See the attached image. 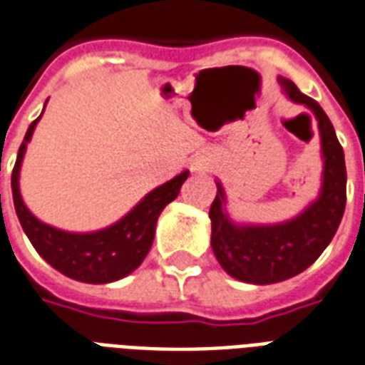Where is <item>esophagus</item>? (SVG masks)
Instances as JSON below:
<instances>
[{
  "label": "esophagus",
  "mask_w": 365,
  "mask_h": 365,
  "mask_svg": "<svg viewBox=\"0 0 365 365\" xmlns=\"http://www.w3.org/2000/svg\"><path fill=\"white\" fill-rule=\"evenodd\" d=\"M191 170H193V172H203V170H207V160H205V158H195V160H191Z\"/></svg>",
  "instance_id": "obj_1"
}]
</instances>
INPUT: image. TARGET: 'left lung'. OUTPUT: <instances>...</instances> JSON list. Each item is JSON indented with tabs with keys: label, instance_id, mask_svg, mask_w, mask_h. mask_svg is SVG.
<instances>
[{
	"label": "left lung",
	"instance_id": "obj_1",
	"mask_svg": "<svg viewBox=\"0 0 365 365\" xmlns=\"http://www.w3.org/2000/svg\"><path fill=\"white\" fill-rule=\"evenodd\" d=\"M288 98L304 104L317 118L323 153V185L298 217L282 224L251 226L234 224L226 215V195L217 182V197L210 205L212 224L210 245L218 263L230 277L251 284H274L292 279L315 263L331 244L346 207V166L344 153L331 120L313 98L299 93L292 81L279 77Z\"/></svg>",
	"mask_w": 365,
	"mask_h": 365
}]
</instances>
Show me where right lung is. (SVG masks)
<instances>
[{
    "mask_svg": "<svg viewBox=\"0 0 365 365\" xmlns=\"http://www.w3.org/2000/svg\"><path fill=\"white\" fill-rule=\"evenodd\" d=\"M40 118L32 121L24 135L23 145L19 147L15 168L11 174L13 203L24 234L29 236L34 250L38 251L40 257L69 279L88 282V284H106L128 277L147 257L155 240L156 220L160 217L162 209L178 197L190 172L185 170L180 175L172 178L170 182L158 185L156 190L143 197L121 220L104 230L86 232V234L59 230L50 224L40 222L26 209L19 191L21 162L26 150V143L31 141Z\"/></svg>",
    "mask_w": 365,
    "mask_h": 365,
    "instance_id": "right-lung-1",
    "label": "right lung"
}]
</instances>
